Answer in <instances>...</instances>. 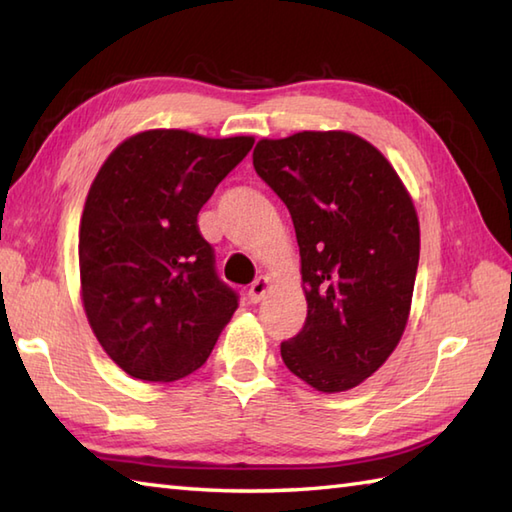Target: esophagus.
I'll list each match as a JSON object with an SVG mask.
<instances>
[{
  "mask_svg": "<svg viewBox=\"0 0 512 512\" xmlns=\"http://www.w3.org/2000/svg\"><path fill=\"white\" fill-rule=\"evenodd\" d=\"M266 290H268V279L266 277L255 279L253 284H250V288H248V301L250 303H259V301L264 299Z\"/></svg>",
  "mask_w": 512,
  "mask_h": 512,
  "instance_id": "1",
  "label": "esophagus"
}]
</instances>
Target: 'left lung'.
Instances as JSON below:
<instances>
[{
    "instance_id": "1",
    "label": "left lung",
    "mask_w": 512,
    "mask_h": 512,
    "mask_svg": "<svg viewBox=\"0 0 512 512\" xmlns=\"http://www.w3.org/2000/svg\"><path fill=\"white\" fill-rule=\"evenodd\" d=\"M257 176L295 224L308 317L281 343L292 374L334 394L372 376L409 319L420 226L398 173L347 132L259 140Z\"/></svg>"
}]
</instances>
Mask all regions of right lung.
I'll return each mask as SVG.
<instances>
[{"label": "right lung", "instance_id": "1", "mask_svg": "<svg viewBox=\"0 0 512 512\" xmlns=\"http://www.w3.org/2000/svg\"><path fill=\"white\" fill-rule=\"evenodd\" d=\"M253 143L151 129L118 145L96 173L79 233L83 308L129 376H189L237 310L198 213Z\"/></svg>", "mask_w": 512, "mask_h": 512}]
</instances>
